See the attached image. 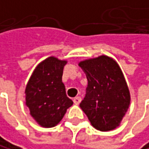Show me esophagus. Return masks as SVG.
<instances>
[{
	"mask_svg": "<svg viewBox=\"0 0 149 149\" xmlns=\"http://www.w3.org/2000/svg\"><path fill=\"white\" fill-rule=\"evenodd\" d=\"M81 100H82V98H81L80 96H76V97H74V103L75 104H79Z\"/></svg>",
	"mask_w": 149,
	"mask_h": 149,
	"instance_id": "34e87169",
	"label": "esophagus"
}]
</instances>
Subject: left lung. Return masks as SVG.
I'll list each match as a JSON object with an SVG mask.
<instances>
[{"label": "left lung", "mask_w": 149, "mask_h": 149, "mask_svg": "<svg viewBox=\"0 0 149 149\" xmlns=\"http://www.w3.org/2000/svg\"><path fill=\"white\" fill-rule=\"evenodd\" d=\"M79 66L88 82L80 107L97 130L115 129L130 104L129 90L119 65L110 57L101 55L80 62Z\"/></svg>", "instance_id": "1"}]
</instances>
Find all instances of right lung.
Segmentation results:
<instances>
[{
    "label": "right lung",
    "mask_w": 149,
    "mask_h": 149,
    "mask_svg": "<svg viewBox=\"0 0 149 149\" xmlns=\"http://www.w3.org/2000/svg\"><path fill=\"white\" fill-rule=\"evenodd\" d=\"M66 61L54 56L39 63L25 88V103L33 119L43 127L56 126L73 104L62 82Z\"/></svg>",
    "instance_id": "obj_1"
}]
</instances>
